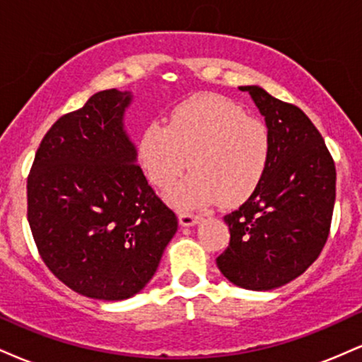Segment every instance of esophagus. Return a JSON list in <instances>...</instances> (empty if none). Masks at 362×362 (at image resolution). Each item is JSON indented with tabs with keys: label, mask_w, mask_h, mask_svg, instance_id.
Segmentation results:
<instances>
[{
	"label": "esophagus",
	"mask_w": 362,
	"mask_h": 362,
	"mask_svg": "<svg viewBox=\"0 0 362 362\" xmlns=\"http://www.w3.org/2000/svg\"><path fill=\"white\" fill-rule=\"evenodd\" d=\"M178 221H180L182 226H194L201 221V216H195L190 213H180L178 214Z\"/></svg>",
	"instance_id": "1"
}]
</instances>
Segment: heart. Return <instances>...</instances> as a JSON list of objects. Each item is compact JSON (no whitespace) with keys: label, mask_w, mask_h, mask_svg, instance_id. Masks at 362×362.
I'll return each instance as SVG.
<instances>
[{"label":"heart","mask_w":362,"mask_h":362,"mask_svg":"<svg viewBox=\"0 0 362 362\" xmlns=\"http://www.w3.org/2000/svg\"><path fill=\"white\" fill-rule=\"evenodd\" d=\"M271 132L243 107L206 93L172 110L168 126L149 122L141 131V168L158 189L167 190L185 172L192 173L170 190L167 199L178 209H202L224 202L238 204L255 192L271 160Z\"/></svg>","instance_id":"1"}]
</instances>
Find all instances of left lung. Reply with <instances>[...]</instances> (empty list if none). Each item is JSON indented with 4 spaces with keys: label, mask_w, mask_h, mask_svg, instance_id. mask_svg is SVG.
<instances>
[{
    "label": "left lung",
    "mask_w": 362,
    "mask_h": 362,
    "mask_svg": "<svg viewBox=\"0 0 362 362\" xmlns=\"http://www.w3.org/2000/svg\"><path fill=\"white\" fill-rule=\"evenodd\" d=\"M240 90L264 115L271 160L255 192L224 216L230 245L216 264L240 288L269 291L301 276L325 247L335 204V163L301 109L260 86Z\"/></svg>",
    "instance_id": "8db88e82"
}]
</instances>
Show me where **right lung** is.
I'll list each match as a JSON object with an SVG mask.
<instances>
[{"label": "right lung", "instance_id": "right-lung-1", "mask_svg": "<svg viewBox=\"0 0 362 362\" xmlns=\"http://www.w3.org/2000/svg\"><path fill=\"white\" fill-rule=\"evenodd\" d=\"M131 100V91L103 90L57 119L27 180L28 224L44 264L93 300L138 294L178 226L136 163L124 129Z\"/></svg>", "mask_w": 362, "mask_h": 362}]
</instances>
